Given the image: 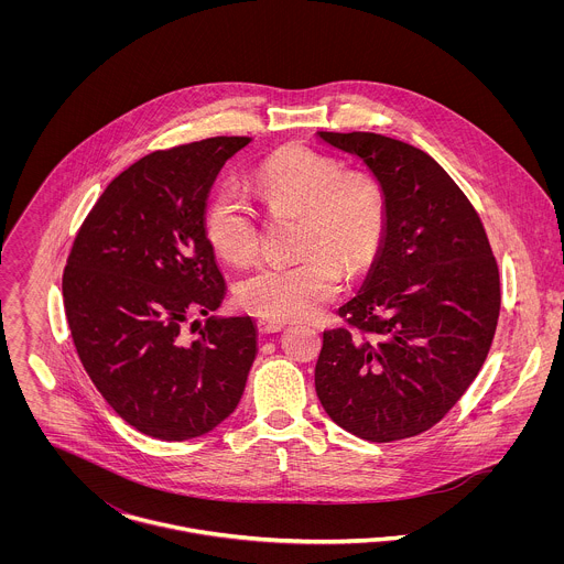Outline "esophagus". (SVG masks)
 Here are the masks:
<instances>
[{"instance_id":"obj_1","label":"esophagus","mask_w":564,"mask_h":564,"mask_svg":"<svg viewBox=\"0 0 564 564\" xmlns=\"http://www.w3.org/2000/svg\"><path fill=\"white\" fill-rule=\"evenodd\" d=\"M284 327H286L284 319H269V317L258 319V329H260L262 334H273V332H280V329H284Z\"/></svg>"}]
</instances>
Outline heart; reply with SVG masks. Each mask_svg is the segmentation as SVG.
<instances>
[{
    "label": "heart",
    "instance_id": "heart-1",
    "mask_svg": "<svg viewBox=\"0 0 564 564\" xmlns=\"http://www.w3.org/2000/svg\"><path fill=\"white\" fill-rule=\"evenodd\" d=\"M251 188L273 213L302 215L291 264H260L237 284L245 311L269 319H304L322 313L343 286V269L362 273L387 230V197L380 182L306 148L278 152L251 175ZM206 235L228 262L245 264L258 253L260 228L239 191L221 186L206 208Z\"/></svg>",
    "mask_w": 564,
    "mask_h": 564
}]
</instances>
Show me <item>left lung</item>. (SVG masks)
Masks as SVG:
<instances>
[{
    "mask_svg": "<svg viewBox=\"0 0 564 564\" xmlns=\"http://www.w3.org/2000/svg\"><path fill=\"white\" fill-rule=\"evenodd\" d=\"M367 164L387 230L362 289L323 332L315 389L343 430L373 443L438 423L482 369L499 317V269L482 221L425 152L373 132H317Z\"/></svg>",
    "mask_w": 564,
    "mask_h": 564,
    "instance_id": "1",
    "label": "left lung"
}]
</instances>
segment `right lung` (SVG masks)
Masks as SVG:
<instances>
[{
	"mask_svg": "<svg viewBox=\"0 0 564 564\" xmlns=\"http://www.w3.org/2000/svg\"><path fill=\"white\" fill-rule=\"evenodd\" d=\"M249 141L215 137L128 166L84 219L65 267V315L88 378L123 421L161 441L202 436L230 416L258 351L251 317L213 315L193 340L184 332L226 297L206 206Z\"/></svg>",
	"mask_w": 564,
	"mask_h": 564,
	"instance_id": "1",
	"label": "right lung"
}]
</instances>
